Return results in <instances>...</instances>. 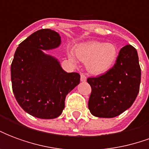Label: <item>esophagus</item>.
<instances>
[{
  "label": "esophagus",
  "instance_id": "34e87169",
  "mask_svg": "<svg viewBox=\"0 0 149 149\" xmlns=\"http://www.w3.org/2000/svg\"><path fill=\"white\" fill-rule=\"evenodd\" d=\"M86 80H87L86 76H85L84 74H83V73H81V81H82V82H85V81H86Z\"/></svg>",
  "mask_w": 149,
  "mask_h": 149
}]
</instances>
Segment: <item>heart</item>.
<instances>
[{"label": "heart", "instance_id": "heart-1", "mask_svg": "<svg viewBox=\"0 0 149 149\" xmlns=\"http://www.w3.org/2000/svg\"><path fill=\"white\" fill-rule=\"evenodd\" d=\"M77 57L87 62V68L93 74H103L112 68L117 58L118 51L113 44L99 41L82 44L76 49ZM70 61H76L74 55L69 52Z\"/></svg>", "mask_w": 149, "mask_h": 149}]
</instances>
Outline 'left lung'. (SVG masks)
<instances>
[{
    "instance_id": "1",
    "label": "left lung",
    "mask_w": 149,
    "mask_h": 149,
    "mask_svg": "<svg viewBox=\"0 0 149 149\" xmlns=\"http://www.w3.org/2000/svg\"><path fill=\"white\" fill-rule=\"evenodd\" d=\"M141 70L136 49L123 47L116 64L106 73L88 78L92 88L88 109L97 117L112 118L128 109L140 90Z\"/></svg>"
}]
</instances>
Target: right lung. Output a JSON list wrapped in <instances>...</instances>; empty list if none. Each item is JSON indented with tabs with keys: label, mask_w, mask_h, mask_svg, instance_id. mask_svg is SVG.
I'll list each match as a JSON object with an SVG mask.
<instances>
[{
	"label": "right lung",
	"mask_w": 149,
	"mask_h": 149,
	"mask_svg": "<svg viewBox=\"0 0 149 149\" xmlns=\"http://www.w3.org/2000/svg\"><path fill=\"white\" fill-rule=\"evenodd\" d=\"M61 43L58 33L49 29L31 34L19 45L11 65L13 92L19 105L33 116L58 117L65 97L80 83L77 72H67L60 62L43 50Z\"/></svg>",
	"instance_id": "right-lung-1"
}]
</instances>
